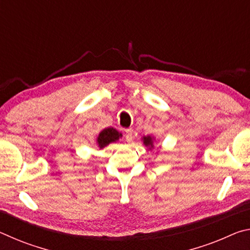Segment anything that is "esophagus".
I'll list each match as a JSON object with an SVG mask.
<instances>
[{"instance_id": "34e87169", "label": "esophagus", "mask_w": 250, "mask_h": 250, "mask_svg": "<svg viewBox=\"0 0 250 250\" xmlns=\"http://www.w3.org/2000/svg\"><path fill=\"white\" fill-rule=\"evenodd\" d=\"M125 141H126V142H131V141H132V139H133V130H132V129L125 130Z\"/></svg>"}]
</instances>
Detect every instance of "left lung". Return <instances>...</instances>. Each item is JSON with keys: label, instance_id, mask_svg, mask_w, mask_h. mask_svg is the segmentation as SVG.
<instances>
[{"label": "left lung", "instance_id": "obj_1", "mask_svg": "<svg viewBox=\"0 0 250 250\" xmlns=\"http://www.w3.org/2000/svg\"><path fill=\"white\" fill-rule=\"evenodd\" d=\"M143 142H145L146 146H152V138L151 137H145L143 138Z\"/></svg>", "mask_w": 250, "mask_h": 250}]
</instances>
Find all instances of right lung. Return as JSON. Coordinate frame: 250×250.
I'll return each instance as SVG.
<instances>
[{
	"mask_svg": "<svg viewBox=\"0 0 250 250\" xmlns=\"http://www.w3.org/2000/svg\"><path fill=\"white\" fill-rule=\"evenodd\" d=\"M120 133L118 132L116 129L113 128H105L99 133V137L97 139V142H98V146L100 147H104L108 146L109 143L117 141L118 139L120 138Z\"/></svg>",
	"mask_w": 250,
	"mask_h": 250,
	"instance_id": "obj_1",
	"label": "right lung"
}]
</instances>
